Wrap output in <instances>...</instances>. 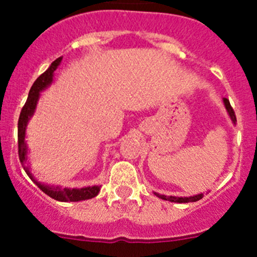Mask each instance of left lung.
I'll use <instances>...</instances> for the list:
<instances>
[{
  "instance_id": "left-lung-1",
  "label": "left lung",
  "mask_w": 257,
  "mask_h": 257,
  "mask_svg": "<svg viewBox=\"0 0 257 257\" xmlns=\"http://www.w3.org/2000/svg\"><path fill=\"white\" fill-rule=\"evenodd\" d=\"M224 104H225V108H226L227 113H229L230 118H231L232 123L236 124V115H235V112L234 109H232V107L230 105V102L229 99H226V98H224ZM155 195L158 196V198L163 199V200H168V201H172V203H194V201H198L200 200V199H203L204 194H198V195H194V196H167V195H162V194H158V193H154Z\"/></svg>"
}]
</instances>
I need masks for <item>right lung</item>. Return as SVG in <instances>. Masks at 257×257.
I'll return each instance as SVG.
<instances>
[{
  "instance_id": "obj_1",
  "label": "right lung",
  "mask_w": 257,
  "mask_h": 257,
  "mask_svg": "<svg viewBox=\"0 0 257 257\" xmlns=\"http://www.w3.org/2000/svg\"><path fill=\"white\" fill-rule=\"evenodd\" d=\"M62 58H57L53 63L49 66V68L45 73L41 74L37 79L35 80L33 85L31 87L30 93H28L27 102L23 105L22 110H21L20 118H18V157H20V162L22 164L23 169L27 173V175L32 179V181H35L37 184L38 188L43 191L45 194H47L48 196H51L52 199L58 201H80V200H87V199H92L94 196L98 195L100 190V186L94 185V186H87V188L82 189H68V188H59V186H49L45 185L42 183H38L36 180L35 177L31 174L30 168L27 167V144L25 142L26 137V126H27L28 120L31 119V116L33 115L36 110V105H37L38 98H40V92H42L43 89L48 87L49 84L53 80V73L57 69V67L61 63Z\"/></svg>"
}]
</instances>
